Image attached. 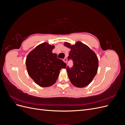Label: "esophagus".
<instances>
[{
	"label": "esophagus",
	"mask_w": 125,
	"mask_h": 125,
	"mask_svg": "<svg viewBox=\"0 0 125 125\" xmlns=\"http://www.w3.org/2000/svg\"><path fill=\"white\" fill-rule=\"evenodd\" d=\"M63 61L65 62V63H67V58H64L63 59Z\"/></svg>",
	"instance_id": "obj_1"
}]
</instances>
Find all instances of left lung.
I'll return each instance as SVG.
<instances>
[{
  "label": "left lung",
  "instance_id": "8db88e82",
  "mask_svg": "<svg viewBox=\"0 0 125 125\" xmlns=\"http://www.w3.org/2000/svg\"><path fill=\"white\" fill-rule=\"evenodd\" d=\"M64 46L70 49L68 59H72L73 66L67 67L71 83L78 88L88 85L97 73L99 60L96 54L86 45L80 41L75 44L65 42Z\"/></svg>",
  "mask_w": 125,
  "mask_h": 125
}]
</instances>
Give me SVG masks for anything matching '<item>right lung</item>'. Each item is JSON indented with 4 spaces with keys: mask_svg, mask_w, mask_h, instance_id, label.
Returning <instances> with one entry per match:
<instances>
[{
    "mask_svg": "<svg viewBox=\"0 0 125 125\" xmlns=\"http://www.w3.org/2000/svg\"><path fill=\"white\" fill-rule=\"evenodd\" d=\"M54 45L44 42L30 52L26 58V67L30 77L41 87H48L56 82L60 70L66 63L52 53Z\"/></svg>",
    "mask_w": 125,
    "mask_h": 125,
    "instance_id": "obj_1",
    "label": "right lung"
}]
</instances>
